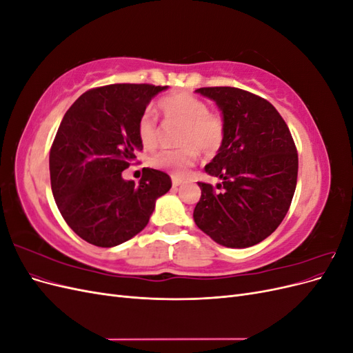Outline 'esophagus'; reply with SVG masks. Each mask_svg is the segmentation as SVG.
Masks as SVG:
<instances>
[{
    "mask_svg": "<svg viewBox=\"0 0 353 353\" xmlns=\"http://www.w3.org/2000/svg\"><path fill=\"white\" fill-rule=\"evenodd\" d=\"M181 184H183V179H179V178H175V176L172 178V185H174V187H179Z\"/></svg>",
    "mask_w": 353,
    "mask_h": 353,
    "instance_id": "obj_1",
    "label": "esophagus"
}]
</instances>
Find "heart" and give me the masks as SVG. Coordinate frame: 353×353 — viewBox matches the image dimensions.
Returning a JSON list of instances; mask_svg holds the SVG:
<instances>
[{
	"instance_id": "obj_1",
	"label": "heart",
	"mask_w": 353,
	"mask_h": 353,
	"mask_svg": "<svg viewBox=\"0 0 353 353\" xmlns=\"http://www.w3.org/2000/svg\"><path fill=\"white\" fill-rule=\"evenodd\" d=\"M168 121L183 123L179 128L178 144L184 145L176 150H160L150 159L156 169L166 170L175 178H185L194 166L199 152L213 154L223 141V121L218 114L209 113L208 104L188 92H176L159 101ZM138 138L145 148L157 144L159 128L150 110H145L138 121Z\"/></svg>"
}]
</instances>
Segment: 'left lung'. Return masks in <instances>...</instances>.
<instances>
[{
    "label": "left lung",
    "mask_w": 353,
    "mask_h": 353,
    "mask_svg": "<svg viewBox=\"0 0 353 353\" xmlns=\"http://www.w3.org/2000/svg\"><path fill=\"white\" fill-rule=\"evenodd\" d=\"M196 92L216 103L225 132L205 166L221 183H199L194 222L221 245L250 248L271 236L290 208L299 168L294 141L280 113L258 95L232 87Z\"/></svg>",
    "instance_id": "8db88e82"
}]
</instances>
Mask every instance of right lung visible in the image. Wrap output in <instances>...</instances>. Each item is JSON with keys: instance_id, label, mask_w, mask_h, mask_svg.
I'll list each match as a JSON object with an SVG mask.
<instances>
[{"instance_id": "obj_1", "label": "right lung", "mask_w": 353, "mask_h": 353, "mask_svg": "<svg viewBox=\"0 0 353 353\" xmlns=\"http://www.w3.org/2000/svg\"><path fill=\"white\" fill-rule=\"evenodd\" d=\"M168 87L114 83L83 92L59 126L50 152L56 205L78 236L114 248L150 221L156 200L172 187L169 175L143 169L140 184L122 178L143 150L138 121L154 95Z\"/></svg>"}]
</instances>
